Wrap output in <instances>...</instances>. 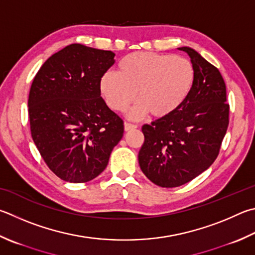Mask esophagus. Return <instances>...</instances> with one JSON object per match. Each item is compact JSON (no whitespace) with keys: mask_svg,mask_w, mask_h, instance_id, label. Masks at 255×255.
<instances>
[{"mask_svg":"<svg viewBox=\"0 0 255 255\" xmlns=\"http://www.w3.org/2000/svg\"><path fill=\"white\" fill-rule=\"evenodd\" d=\"M124 127H125V131H129V130H132V129L137 128L136 125H131V124H128V123H125Z\"/></svg>","mask_w":255,"mask_h":255,"instance_id":"obj_1","label":"esophagus"}]
</instances>
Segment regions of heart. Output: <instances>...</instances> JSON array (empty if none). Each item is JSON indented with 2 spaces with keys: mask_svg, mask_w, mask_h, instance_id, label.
Here are the masks:
<instances>
[{
  "mask_svg": "<svg viewBox=\"0 0 255 255\" xmlns=\"http://www.w3.org/2000/svg\"><path fill=\"white\" fill-rule=\"evenodd\" d=\"M195 79L189 60L174 54L133 52L124 57L118 73L107 72L100 79V91L115 112L123 113L136 98L139 101L128 116L140 119L149 113L157 119L178 110Z\"/></svg>",
  "mask_w": 255,
  "mask_h": 255,
  "instance_id": "1",
  "label": "heart"
}]
</instances>
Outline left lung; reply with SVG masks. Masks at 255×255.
I'll use <instances>...</instances> for the list:
<instances>
[{
	"label": "left lung",
	"mask_w": 255,
	"mask_h": 255,
	"mask_svg": "<svg viewBox=\"0 0 255 255\" xmlns=\"http://www.w3.org/2000/svg\"><path fill=\"white\" fill-rule=\"evenodd\" d=\"M194 67L191 94L178 110L143 125L138 161L146 177L160 187L184 185L210 167L228 130L230 107L219 69L192 48L182 47Z\"/></svg>",
	"instance_id": "obj_1"
}]
</instances>
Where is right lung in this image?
<instances>
[{
  "label": "right lung",
  "mask_w": 255,
  "mask_h": 255,
  "mask_svg": "<svg viewBox=\"0 0 255 255\" xmlns=\"http://www.w3.org/2000/svg\"><path fill=\"white\" fill-rule=\"evenodd\" d=\"M114 58L112 51L70 44L51 55L32 82V138L48 167L66 182L96 178L123 138L122 118L100 96V79Z\"/></svg>",
  "instance_id": "1"
}]
</instances>
